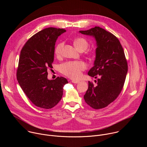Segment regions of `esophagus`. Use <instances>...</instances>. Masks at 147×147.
<instances>
[{
  "instance_id": "34e87169",
  "label": "esophagus",
  "mask_w": 147,
  "mask_h": 147,
  "mask_svg": "<svg viewBox=\"0 0 147 147\" xmlns=\"http://www.w3.org/2000/svg\"><path fill=\"white\" fill-rule=\"evenodd\" d=\"M71 82H72L73 83H74V84H78V83L80 82L79 81H76V80H72Z\"/></svg>"
}]
</instances>
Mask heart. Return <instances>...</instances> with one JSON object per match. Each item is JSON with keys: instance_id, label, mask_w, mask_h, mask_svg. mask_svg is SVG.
Masks as SVG:
<instances>
[{"instance_id": "heart-1", "label": "heart", "mask_w": 147, "mask_h": 147, "mask_svg": "<svg viewBox=\"0 0 147 147\" xmlns=\"http://www.w3.org/2000/svg\"><path fill=\"white\" fill-rule=\"evenodd\" d=\"M74 47L80 52H82L86 50L88 47V42L86 39L79 37L76 38L73 41ZM63 47V43H58L55 49V53L57 56L60 55L62 48ZM94 52L88 51L87 54L91 56ZM86 69V65L81 61H68L60 66V71L64 75L69 77L70 78L77 79L81 75V71Z\"/></svg>"}]
</instances>
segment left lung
Returning <instances> with one entry per match:
<instances>
[{
	"mask_svg": "<svg viewBox=\"0 0 147 147\" xmlns=\"http://www.w3.org/2000/svg\"><path fill=\"white\" fill-rule=\"evenodd\" d=\"M79 32L94 36L97 47L94 66L88 73L90 76L98 78L95 81L97 85L94 86L89 81L84 98L95 109L105 108L121 92L127 73V62L123 47L116 36L99 27Z\"/></svg>",
	"mask_w": 147,
	"mask_h": 147,
	"instance_id": "1",
	"label": "left lung"
}]
</instances>
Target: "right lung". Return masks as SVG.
<instances>
[{"label": "right lung", "instance_id": "1", "mask_svg": "<svg viewBox=\"0 0 147 147\" xmlns=\"http://www.w3.org/2000/svg\"><path fill=\"white\" fill-rule=\"evenodd\" d=\"M66 31L49 27L32 36L20 52L17 79L29 99L35 106L51 109L61 100L66 78L48 79L47 69L53 68L55 42Z\"/></svg>", "mask_w": 147, "mask_h": 147}]
</instances>
